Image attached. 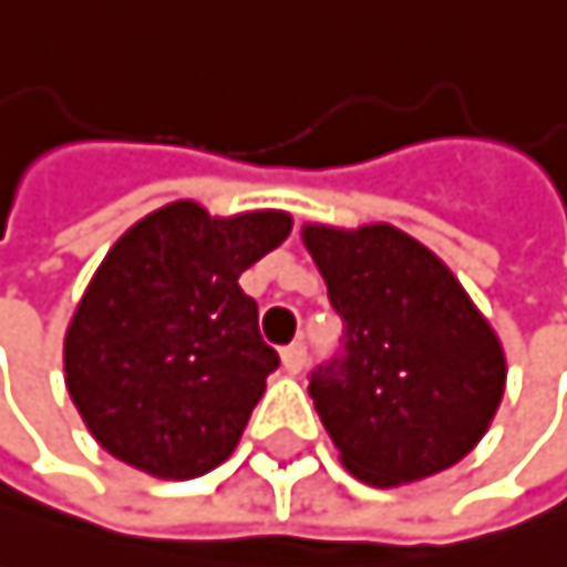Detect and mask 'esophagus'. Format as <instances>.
Masks as SVG:
<instances>
[{
  "label": "esophagus",
  "instance_id": "obj_1",
  "mask_svg": "<svg viewBox=\"0 0 567 567\" xmlns=\"http://www.w3.org/2000/svg\"><path fill=\"white\" fill-rule=\"evenodd\" d=\"M306 357H309L306 343H289L286 350H281V363H286V370H289V374H302V367H306Z\"/></svg>",
  "mask_w": 567,
  "mask_h": 567
}]
</instances>
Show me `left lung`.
<instances>
[{
  "mask_svg": "<svg viewBox=\"0 0 567 567\" xmlns=\"http://www.w3.org/2000/svg\"><path fill=\"white\" fill-rule=\"evenodd\" d=\"M302 241L343 319V350L309 374L343 466L401 486L455 466L489 429L507 360L455 275L391 224H306Z\"/></svg>",
  "mask_w": 567,
  "mask_h": 567,
  "instance_id": "obj_1",
  "label": "left lung"
}]
</instances>
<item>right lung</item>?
Wrapping results in <instances>:
<instances>
[{
    "instance_id": "add662e5",
    "label": "right lung",
    "mask_w": 567,
    "mask_h": 567,
    "mask_svg": "<svg viewBox=\"0 0 567 567\" xmlns=\"http://www.w3.org/2000/svg\"><path fill=\"white\" fill-rule=\"evenodd\" d=\"M289 230L281 210L210 217L176 200L118 237L63 337L68 391L101 449L159 480L227 460L278 367L237 278Z\"/></svg>"
}]
</instances>
